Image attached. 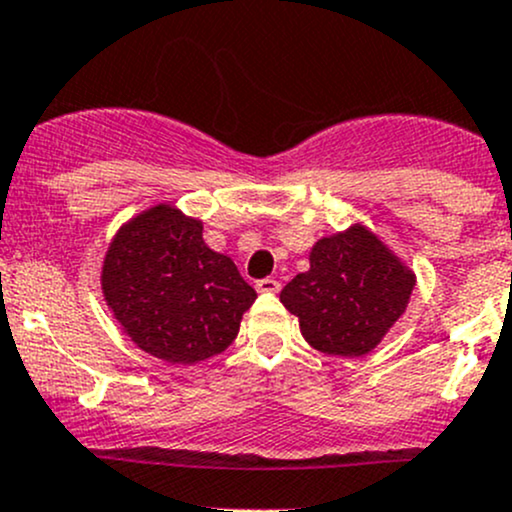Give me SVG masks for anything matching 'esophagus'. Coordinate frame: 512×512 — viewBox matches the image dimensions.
<instances>
[{"label": "esophagus", "mask_w": 512, "mask_h": 512, "mask_svg": "<svg viewBox=\"0 0 512 512\" xmlns=\"http://www.w3.org/2000/svg\"><path fill=\"white\" fill-rule=\"evenodd\" d=\"M255 289L260 294H277V292H280V282H277L275 277H265V280L257 282Z\"/></svg>", "instance_id": "34e87169"}]
</instances>
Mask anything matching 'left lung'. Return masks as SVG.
Masks as SVG:
<instances>
[{"label":"left lung","instance_id":"8db88e82","mask_svg":"<svg viewBox=\"0 0 512 512\" xmlns=\"http://www.w3.org/2000/svg\"><path fill=\"white\" fill-rule=\"evenodd\" d=\"M414 287V267L356 220L314 242L309 270L287 282L280 302L299 319L309 347L364 356L404 317Z\"/></svg>","mask_w":512,"mask_h":512}]
</instances>
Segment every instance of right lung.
<instances>
[{
	"mask_svg": "<svg viewBox=\"0 0 512 512\" xmlns=\"http://www.w3.org/2000/svg\"><path fill=\"white\" fill-rule=\"evenodd\" d=\"M103 302L138 349L170 364L223 354L255 289L203 240V220L156 203L126 220L101 265Z\"/></svg>",
	"mask_w": 512,
	"mask_h": 512,
	"instance_id": "1",
	"label": "right lung"
}]
</instances>
